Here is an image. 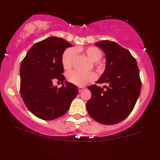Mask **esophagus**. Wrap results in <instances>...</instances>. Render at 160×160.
Masks as SVG:
<instances>
[{"mask_svg":"<svg viewBox=\"0 0 160 160\" xmlns=\"http://www.w3.org/2000/svg\"><path fill=\"white\" fill-rule=\"evenodd\" d=\"M84 89H85V87H78V90H79V92L82 91Z\"/></svg>","mask_w":160,"mask_h":160,"instance_id":"34e87169","label":"esophagus"}]
</instances>
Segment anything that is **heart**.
Listing matches in <instances>:
<instances>
[{"label":"heart","instance_id":"obj_1","mask_svg":"<svg viewBox=\"0 0 160 160\" xmlns=\"http://www.w3.org/2000/svg\"><path fill=\"white\" fill-rule=\"evenodd\" d=\"M82 52L94 62V66L99 73H103L106 69V64L101 61L103 53L101 49L95 47H88L87 48L76 47L74 48H68L64 51L62 56V64L65 69L69 70L72 67L74 59L77 53ZM97 78V75L94 72H79L78 71H70L68 74V80L70 82L79 87L86 85L88 82H93Z\"/></svg>","mask_w":160,"mask_h":160}]
</instances>
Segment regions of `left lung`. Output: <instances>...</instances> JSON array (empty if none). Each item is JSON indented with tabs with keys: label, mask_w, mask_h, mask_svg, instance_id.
<instances>
[{
	"label": "left lung",
	"mask_w": 160,
	"mask_h": 160,
	"mask_svg": "<svg viewBox=\"0 0 160 160\" xmlns=\"http://www.w3.org/2000/svg\"><path fill=\"white\" fill-rule=\"evenodd\" d=\"M104 51L106 69L97 83L88 87L92 93L87 110L92 118L100 123L112 125L121 122L133 109L141 90L139 68L128 50L112 41L95 44Z\"/></svg>",
	"instance_id": "8db88e82"
}]
</instances>
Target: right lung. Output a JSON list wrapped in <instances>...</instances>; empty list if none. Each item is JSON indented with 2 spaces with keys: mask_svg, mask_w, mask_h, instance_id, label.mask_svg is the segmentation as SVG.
Wrapping results in <instances>:
<instances>
[{
  "mask_svg": "<svg viewBox=\"0 0 160 160\" xmlns=\"http://www.w3.org/2000/svg\"><path fill=\"white\" fill-rule=\"evenodd\" d=\"M72 44L62 38L51 37L34 44L22 61L20 94L28 109L43 120L61 117L69 109L78 94L76 85L63 82L62 56ZM63 83L58 88L52 85Z\"/></svg>",
  "mask_w": 160,
  "mask_h": 160,
  "instance_id": "1",
  "label": "right lung"
}]
</instances>
